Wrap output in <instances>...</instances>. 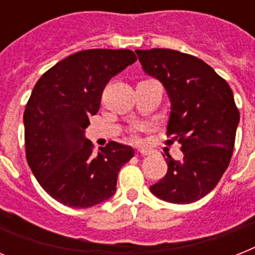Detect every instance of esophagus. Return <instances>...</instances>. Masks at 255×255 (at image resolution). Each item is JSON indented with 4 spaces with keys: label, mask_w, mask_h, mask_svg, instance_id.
Wrapping results in <instances>:
<instances>
[{
    "label": "esophagus",
    "mask_w": 255,
    "mask_h": 255,
    "mask_svg": "<svg viewBox=\"0 0 255 255\" xmlns=\"http://www.w3.org/2000/svg\"><path fill=\"white\" fill-rule=\"evenodd\" d=\"M139 153L140 155H143V156H147L151 153V151H148V149H139Z\"/></svg>",
    "instance_id": "esophagus-1"
}]
</instances>
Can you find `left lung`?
Masks as SVG:
<instances>
[{
    "label": "left lung",
    "instance_id": "1",
    "mask_svg": "<svg viewBox=\"0 0 255 255\" xmlns=\"http://www.w3.org/2000/svg\"><path fill=\"white\" fill-rule=\"evenodd\" d=\"M144 71L159 79L170 99L167 144L184 153L168 155L167 174L149 186L156 197L190 204L212 192L233 155L240 111L232 88L209 65L169 49L136 50Z\"/></svg>",
    "mask_w": 255,
    "mask_h": 255
}]
</instances>
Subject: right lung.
Returning a JSON list of instances; mask_svg holds the SVG:
<instances>
[{"label":"right lung","instance_id":"right-lung-1","mask_svg":"<svg viewBox=\"0 0 255 255\" xmlns=\"http://www.w3.org/2000/svg\"><path fill=\"white\" fill-rule=\"evenodd\" d=\"M136 61L131 50H83L49 69L34 86L23 114L30 169L58 202L90 208L114 196L120 168L133 148L110 141L100 152L85 137L108 81Z\"/></svg>","mask_w":255,"mask_h":255}]
</instances>
